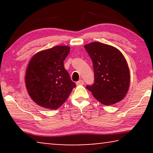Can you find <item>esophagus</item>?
Masks as SVG:
<instances>
[{
	"label": "esophagus",
	"instance_id": "obj_1",
	"mask_svg": "<svg viewBox=\"0 0 153 153\" xmlns=\"http://www.w3.org/2000/svg\"><path fill=\"white\" fill-rule=\"evenodd\" d=\"M83 84H84V81L81 80V79L76 82V85H83Z\"/></svg>",
	"mask_w": 153,
	"mask_h": 153
}]
</instances>
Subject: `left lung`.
<instances>
[{
  "label": "left lung",
  "mask_w": 153,
  "mask_h": 153,
  "mask_svg": "<svg viewBox=\"0 0 153 153\" xmlns=\"http://www.w3.org/2000/svg\"><path fill=\"white\" fill-rule=\"evenodd\" d=\"M84 47L93 64L95 83L86 88L104 105L120 102L127 93L130 83L128 65L116 47L98 42Z\"/></svg>",
  "instance_id": "obj_1"
}]
</instances>
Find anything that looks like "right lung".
Instances as JSON below:
<instances>
[{"mask_svg": "<svg viewBox=\"0 0 153 153\" xmlns=\"http://www.w3.org/2000/svg\"><path fill=\"white\" fill-rule=\"evenodd\" d=\"M70 51L68 46H56L37 52L31 58L25 83L28 95L37 105L57 109L76 86L64 67L63 61Z\"/></svg>", "mask_w": 153, "mask_h": 153, "instance_id": "right-lung-1", "label": "right lung"}]
</instances>
